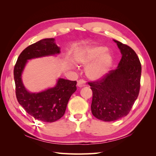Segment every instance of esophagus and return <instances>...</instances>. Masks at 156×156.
<instances>
[{
  "mask_svg": "<svg viewBox=\"0 0 156 156\" xmlns=\"http://www.w3.org/2000/svg\"><path fill=\"white\" fill-rule=\"evenodd\" d=\"M86 86V83L85 81H84L83 79H80L77 81V87H85Z\"/></svg>",
  "mask_w": 156,
  "mask_h": 156,
  "instance_id": "34e87169",
  "label": "esophagus"
}]
</instances>
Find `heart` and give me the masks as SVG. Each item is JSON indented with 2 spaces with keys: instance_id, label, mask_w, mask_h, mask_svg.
Instances as JSON below:
<instances>
[{
  "instance_id": "1",
  "label": "heart",
  "mask_w": 156,
  "mask_h": 156,
  "mask_svg": "<svg viewBox=\"0 0 156 156\" xmlns=\"http://www.w3.org/2000/svg\"><path fill=\"white\" fill-rule=\"evenodd\" d=\"M107 48L99 46L90 49L88 53L80 60V62L87 67L86 75L88 79L97 81L104 77L109 70L112 58L110 53H105Z\"/></svg>"
}]
</instances>
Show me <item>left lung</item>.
Returning <instances> with one entry per match:
<instances>
[{
	"mask_svg": "<svg viewBox=\"0 0 156 156\" xmlns=\"http://www.w3.org/2000/svg\"><path fill=\"white\" fill-rule=\"evenodd\" d=\"M122 54L115 70L104 77L89 82L92 90L91 111L96 119L105 122L119 120L128 115L140 90L141 64L130 47L113 40Z\"/></svg>",
	"mask_w": 156,
	"mask_h": 156,
	"instance_id": "8db88e82",
	"label": "left lung"
}]
</instances>
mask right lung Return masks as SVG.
Masks as SVG:
<instances>
[{
  "label": "right lung",
  "instance_id": "right-lung-1",
  "mask_svg": "<svg viewBox=\"0 0 156 156\" xmlns=\"http://www.w3.org/2000/svg\"><path fill=\"white\" fill-rule=\"evenodd\" d=\"M60 48L54 38H45L27 47L19 56L13 69L16 98L28 114L45 122H53L64 115L71 96L76 91L77 81L59 78L56 86L40 92L31 93L25 88L21 75L28 60L55 55Z\"/></svg>",
  "mask_w": 156,
  "mask_h": 156
}]
</instances>
